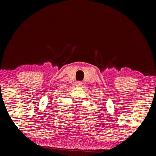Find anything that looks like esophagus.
I'll use <instances>...</instances> for the list:
<instances>
[{
	"instance_id": "esophagus-1",
	"label": "esophagus",
	"mask_w": 156,
	"mask_h": 156,
	"mask_svg": "<svg viewBox=\"0 0 156 156\" xmlns=\"http://www.w3.org/2000/svg\"><path fill=\"white\" fill-rule=\"evenodd\" d=\"M83 85V83H82V82L78 81V82H76V86L78 87H82Z\"/></svg>"
}]
</instances>
